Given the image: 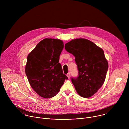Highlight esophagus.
I'll return each mask as SVG.
<instances>
[{
	"label": "esophagus",
	"mask_w": 129,
	"mask_h": 129,
	"mask_svg": "<svg viewBox=\"0 0 129 129\" xmlns=\"http://www.w3.org/2000/svg\"><path fill=\"white\" fill-rule=\"evenodd\" d=\"M67 77H68V78L69 79L70 78V73L69 72L67 73Z\"/></svg>",
	"instance_id": "esophagus-1"
}]
</instances>
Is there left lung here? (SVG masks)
Wrapping results in <instances>:
<instances>
[{"label": "left lung", "mask_w": 129, "mask_h": 129, "mask_svg": "<svg viewBox=\"0 0 129 129\" xmlns=\"http://www.w3.org/2000/svg\"><path fill=\"white\" fill-rule=\"evenodd\" d=\"M65 49L75 57L78 77L71 81L81 96L90 98L103 85L108 69L104 50L86 39H73L65 45Z\"/></svg>", "instance_id": "obj_1"}]
</instances>
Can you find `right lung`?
<instances>
[{
    "label": "right lung",
    "instance_id": "1",
    "mask_svg": "<svg viewBox=\"0 0 129 129\" xmlns=\"http://www.w3.org/2000/svg\"><path fill=\"white\" fill-rule=\"evenodd\" d=\"M64 48L59 39L45 38L28 54L25 71L34 90L49 99L56 95L67 77L63 74L60 55Z\"/></svg>",
    "mask_w": 129,
    "mask_h": 129
}]
</instances>
